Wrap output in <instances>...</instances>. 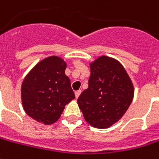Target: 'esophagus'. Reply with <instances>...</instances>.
I'll return each mask as SVG.
<instances>
[{
  "instance_id": "34e87169",
  "label": "esophagus",
  "mask_w": 159,
  "mask_h": 159,
  "mask_svg": "<svg viewBox=\"0 0 159 159\" xmlns=\"http://www.w3.org/2000/svg\"><path fill=\"white\" fill-rule=\"evenodd\" d=\"M80 94H81V90H78V91H75V98H76V99L79 97Z\"/></svg>"
}]
</instances>
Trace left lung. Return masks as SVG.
Wrapping results in <instances>:
<instances>
[{
    "instance_id": "left-lung-1",
    "label": "left lung",
    "mask_w": 159,
    "mask_h": 159,
    "mask_svg": "<svg viewBox=\"0 0 159 159\" xmlns=\"http://www.w3.org/2000/svg\"><path fill=\"white\" fill-rule=\"evenodd\" d=\"M88 88L81 93L77 103L84 117L95 128L113 125L127 111L134 87L125 67L116 59L100 56L90 63Z\"/></svg>"
}]
</instances>
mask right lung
Returning <instances> with one entry per match:
<instances>
[{"instance_id":"right-lung-1","label":"right lung","mask_w":159,"mask_h":159,"mask_svg":"<svg viewBox=\"0 0 159 159\" xmlns=\"http://www.w3.org/2000/svg\"><path fill=\"white\" fill-rule=\"evenodd\" d=\"M66 68L64 59L50 56L39 61L25 76L21 100L25 112L33 119L52 125L59 120L66 104L75 98Z\"/></svg>"}]
</instances>
